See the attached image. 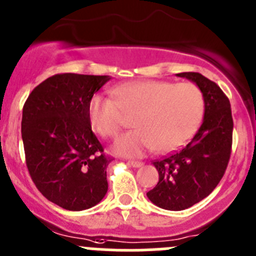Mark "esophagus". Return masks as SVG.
I'll return each mask as SVG.
<instances>
[{
	"label": "esophagus",
	"mask_w": 256,
	"mask_h": 256,
	"mask_svg": "<svg viewBox=\"0 0 256 256\" xmlns=\"http://www.w3.org/2000/svg\"><path fill=\"white\" fill-rule=\"evenodd\" d=\"M128 163L132 167H142V162H140V160H128Z\"/></svg>",
	"instance_id": "esophagus-1"
}]
</instances>
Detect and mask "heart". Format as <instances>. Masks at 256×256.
I'll return each mask as SVG.
<instances>
[{"label": "heart", "mask_w": 256, "mask_h": 256, "mask_svg": "<svg viewBox=\"0 0 256 256\" xmlns=\"http://www.w3.org/2000/svg\"><path fill=\"white\" fill-rule=\"evenodd\" d=\"M114 98L96 94L90 98V125L104 139H114L126 124V114H136V130L117 140L114 150L142 156L177 150L192 138L204 116L206 100L194 82L135 80L117 85Z\"/></svg>", "instance_id": "b5f03b06"}]
</instances>
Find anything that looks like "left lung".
Returning <instances> with one entry per match:
<instances>
[{
    "instance_id": "1",
    "label": "left lung",
    "mask_w": 256,
    "mask_h": 256,
    "mask_svg": "<svg viewBox=\"0 0 256 256\" xmlns=\"http://www.w3.org/2000/svg\"><path fill=\"white\" fill-rule=\"evenodd\" d=\"M177 76L194 82L202 89L206 111L202 126L182 149L153 162L160 181L146 196L167 210L190 208L217 188L228 166L234 131L230 100L216 82L199 72Z\"/></svg>"
}]
</instances>
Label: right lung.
Here are the masks:
<instances>
[{
  "label": "right lung",
  "instance_id": "right-lung-1",
  "mask_svg": "<svg viewBox=\"0 0 256 256\" xmlns=\"http://www.w3.org/2000/svg\"><path fill=\"white\" fill-rule=\"evenodd\" d=\"M110 76L57 74L33 89L22 108V136L34 185L68 210L94 206L108 190L111 156L92 131L90 98Z\"/></svg>",
  "mask_w": 256,
  "mask_h": 256
}]
</instances>
